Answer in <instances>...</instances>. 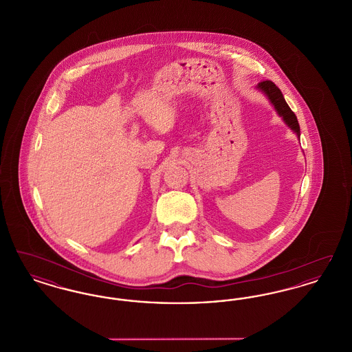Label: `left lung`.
<instances>
[{
	"mask_svg": "<svg viewBox=\"0 0 352 352\" xmlns=\"http://www.w3.org/2000/svg\"><path fill=\"white\" fill-rule=\"evenodd\" d=\"M256 89H258L261 94H264L268 98L269 102L274 107L277 115L284 120L285 124L297 134V137L300 138L301 132H300V124L297 121V118L294 115V112L289 108L287 102L285 101L284 95L280 91V88L270 82V80H265L261 83L256 85Z\"/></svg>",
	"mask_w": 352,
	"mask_h": 352,
	"instance_id": "8db88e82",
	"label": "left lung"
}]
</instances>
